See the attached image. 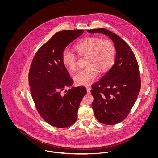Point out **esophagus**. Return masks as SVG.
<instances>
[{
  "instance_id": "esophagus-1",
  "label": "esophagus",
  "mask_w": 158,
  "mask_h": 158,
  "mask_svg": "<svg viewBox=\"0 0 158 158\" xmlns=\"http://www.w3.org/2000/svg\"><path fill=\"white\" fill-rule=\"evenodd\" d=\"M86 90H87V93L89 94L90 93V88H89V87H86Z\"/></svg>"
}]
</instances>
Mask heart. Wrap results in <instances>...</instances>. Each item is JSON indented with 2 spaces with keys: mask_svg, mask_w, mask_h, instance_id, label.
<instances>
[{
  "mask_svg": "<svg viewBox=\"0 0 158 158\" xmlns=\"http://www.w3.org/2000/svg\"><path fill=\"white\" fill-rule=\"evenodd\" d=\"M76 50L81 56H88L87 67L79 71L74 77L78 85H89L94 82L101 73L107 72L113 66L115 57V47L110 40L98 37L83 39L75 46ZM63 64L71 70L77 66V57L74 53L66 48L62 53Z\"/></svg>",
  "mask_w": 158,
  "mask_h": 158,
  "instance_id": "heart-1",
  "label": "heart"
}]
</instances>
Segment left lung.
<instances>
[{"label":"left lung","instance_id":"1","mask_svg":"<svg viewBox=\"0 0 158 158\" xmlns=\"http://www.w3.org/2000/svg\"><path fill=\"white\" fill-rule=\"evenodd\" d=\"M101 33L114 43L116 56L114 64L99 82L92 85V106L98 121L114 125L124 120L135 104L140 90L139 68L130 46L118 35L104 28L87 30Z\"/></svg>","mask_w":158,"mask_h":158}]
</instances>
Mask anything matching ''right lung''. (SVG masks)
I'll return each instance as SVG.
<instances>
[{
	"instance_id": "right-lung-1",
	"label": "right lung",
	"mask_w": 158,
	"mask_h": 158,
	"mask_svg": "<svg viewBox=\"0 0 158 158\" xmlns=\"http://www.w3.org/2000/svg\"><path fill=\"white\" fill-rule=\"evenodd\" d=\"M83 31L56 33L40 48L31 64L28 79L33 101L41 117L56 127H68L75 123L80 103L87 93L84 86H72L73 81L61 59L66 47Z\"/></svg>"
}]
</instances>
